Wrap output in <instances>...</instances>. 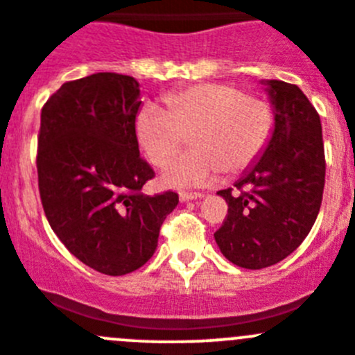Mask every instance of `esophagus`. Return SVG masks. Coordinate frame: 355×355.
<instances>
[{
  "mask_svg": "<svg viewBox=\"0 0 355 355\" xmlns=\"http://www.w3.org/2000/svg\"><path fill=\"white\" fill-rule=\"evenodd\" d=\"M180 201L182 202H187V201H194V199H201L202 194H199V192H180Z\"/></svg>",
  "mask_w": 355,
  "mask_h": 355,
  "instance_id": "34e87169",
  "label": "esophagus"
}]
</instances>
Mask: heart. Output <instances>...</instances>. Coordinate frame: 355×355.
<instances>
[{
  "label": "heart",
  "mask_w": 355,
  "mask_h": 355,
  "mask_svg": "<svg viewBox=\"0 0 355 355\" xmlns=\"http://www.w3.org/2000/svg\"><path fill=\"white\" fill-rule=\"evenodd\" d=\"M166 109L146 104L135 132L147 159L163 166L191 135L195 147L163 170L170 187L211 182L220 171L237 175L257 163L274 132L272 105L257 95L218 83L189 86L164 98Z\"/></svg>",
  "instance_id": "b5f03b06"
}]
</instances>
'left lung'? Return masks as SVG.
I'll return each instance as SVG.
<instances>
[{
  "instance_id": "left-lung-1",
  "label": "left lung",
  "mask_w": 355,
  "mask_h": 355,
  "mask_svg": "<svg viewBox=\"0 0 355 355\" xmlns=\"http://www.w3.org/2000/svg\"><path fill=\"white\" fill-rule=\"evenodd\" d=\"M274 132L257 163L222 196L229 213L215 232L227 260L265 269L293 253L311 232L324 189V146L318 111L297 85L263 79Z\"/></svg>"
}]
</instances>
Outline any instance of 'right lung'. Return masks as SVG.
Here are the masks:
<instances>
[{
  "label": "right lung",
  "mask_w": 355,
  "mask_h": 355,
  "mask_svg": "<svg viewBox=\"0 0 355 355\" xmlns=\"http://www.w3.org/2000/svg\"><path fill=\"white\" fill-rule=\"evenodd\" d=\"M135 78L97 72L64 85L41 109L37 184L48 223L78 260L107 276L154 254L175 192L146 196L154 171L140 157Z\"/></svg>",
  "instance_id": "add662e5"
}]
</instances>
